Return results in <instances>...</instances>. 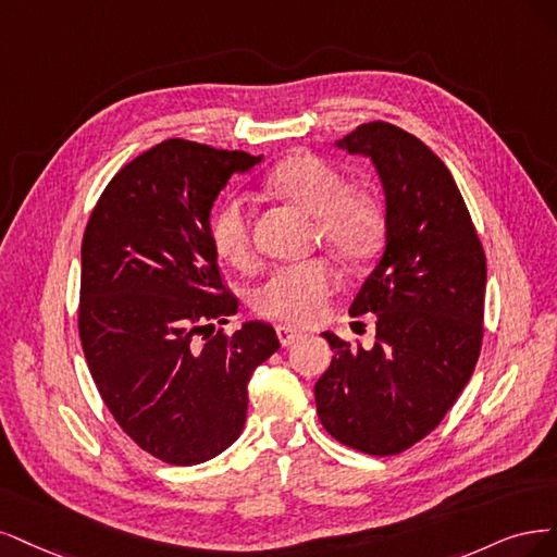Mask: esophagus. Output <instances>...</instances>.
<instances>
[{"label": "esophagus", "mask_w": 557, "mask_h": 557, "mask_svg": "<svg viewBox=\"0 0 557 557\" xmlns=\"http://www.w3.org/2000/svg\"><path fill=\"white\" fill-rule=\"evenodd\" d=\"M275 333H277V339L282 343V347H289V345L298 343V339L302 337L300 331H296V329H292V326H286V324H280V326L275 329Z\"/></svg>", "instance_id": "34e87169"}]
</instances>
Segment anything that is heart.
I'll use <instances>...</instances> for the list:
<instances>
[{
    "label": "heart",
    "instance_id": "1",
    "mask_svg": "<svg viewBox=\"0 0 557 557\" xmlns=\"http://www.w3.org/2000/svg\"><path fill=\"white\" fill-rule=\"evenodd\" d=\"M265 187L314 218L317 238L347 261H366L382 245L384 210L368 191L349 189L345 175L326 159L296 152L265 175ZM212 245L228 263L255 261L252 208L243 196H228L212 214ZM339 286V271L329 257L273 268L255 292V310L268 319L314 324Z\"/></svg>",
    "mask_w": 557,
    "mask_h": 557
}]
</instances>
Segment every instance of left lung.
<instances>
[{
	"label": "left lung",
	"instance_id": "left-lung-1",
	"mask_svg": "<svg viewBox=\"0 0 557 557\" xmlns=\"http://www.w3.org/2000/svg\"><path fill=\"white\" fill-rule=\"evenodd\" d=\"M368 154L386 191V249L349 312L376 314L374 347L333 333L314 384L326 433L356 451L396 456L454 407L479 361L486 255L444 161L423 140L372 120L337 143Z\"/></svg>",
	"mask_w": 557,
	"mask_h": 557
}]
</instances>
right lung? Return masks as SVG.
<instances>
[{
    "label": "right lung",
    "instance_id": "right-lung-1",
    "mask_svg": "<svg viewBox=\"0 0 557 557\" xmlns=\"http://www.w3.org/2000/svg\"><path fill=\"white\" fill-rule=\"evenodd\" d=\"M259 157L169 138L122 166L81 247L78 333L113 419L146 454L199 465L238 440L247 382L280 349L271 324L238 314L222 282L210 208Z\"/></svg>",
    "mask_w": 557,
    "mask_h": 557
}]
</instances>
